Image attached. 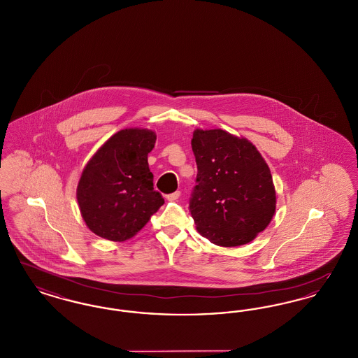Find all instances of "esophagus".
I'll list each match as a JSON object with an SVG mask.
<instances>
[{"instance_id": "1", "label": "esophagus", "mask_w": 358, "mask_h": 358, "mask_svg": "<svg viewBox=\"0 0 358 358\" xmlns=\"http://www.w3.org/2000/svg\"><path fill=\"white\" fill-rule=\"evenodd\" d=\"M180 194H181V193H180V192L177 190V192H174V193H171V194H168V196H166V200H168V201H176V200H178Z\"/></svg>"}]
</instances>
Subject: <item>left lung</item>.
Here are the masks:
<instances>
[{"label":"left lung","instance_id":"8db88e82","mask_svg":"<svg viewBox=\"0 0 358 358\" xmlns=\"http://www.w3.org/2000/svg\"><path fill=\"white\" fill-rule=\"evenodd\" d=\"M197 185L189 203L201 236L222 247L252 241L273 220L276 193L267 162L247 138L197 129Z\"/></svg>","mask_w":358,"mask_h":358}]
</instances>
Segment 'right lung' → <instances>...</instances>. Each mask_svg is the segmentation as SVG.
I'll list each match as a JSON object with an SVG mask.
<instances>
[{
  "mask_svg": "<svg viewBox=\"0 0 358 358\" xmlns=\"http://www.w3.org/2000/svg\"><path fill=\"white\" fill-rule=\"evenodd\" d=\"M155 139L148 129H123L87 162L76 199L85 225L95 235L111 241L129 240L165 203L154 190L148 164Z\"/></svg>",
  "mask_w": 358,
  "mask_h": 358,
  "instance_id": "1",
  "label": "right lung"
}]
</instances>
